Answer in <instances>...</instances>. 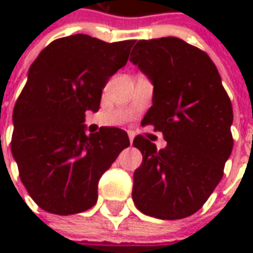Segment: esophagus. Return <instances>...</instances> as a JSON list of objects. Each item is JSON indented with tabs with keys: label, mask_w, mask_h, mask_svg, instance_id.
Segmentation results:
<instances>
[{
	"label": "esophagus",
	"mask_w": 253,
	"mask_h": 253,
	"mask_svg": "<svg viewBox=\"0 0 253 253\" xmlns=\"http://www.w3.org/2000/svg\"><path fill=\"white\" fill-rule=\"evenodd\" d=\"M127 134H128V139H130V143L133 142V137H134V133L133 131H127Z\"/></svg>",
	"instance_id": "1"
}]
</instances>
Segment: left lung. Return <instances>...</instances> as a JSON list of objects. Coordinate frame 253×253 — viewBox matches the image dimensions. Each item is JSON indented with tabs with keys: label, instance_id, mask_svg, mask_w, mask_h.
Masks as SVG:
<instances>
[{
	"label": "left lung",
	"instance_id": "8db88e82",
	"mask_svg": "<svg viewBox=\"0 0 253 253\" xmlns=\"http://www.w3.org/2000/svg\"><path fill=\"white\" fill-rule=\"evenodd\" d=\"M130 61L154 83L142 125H152L167 140L158 151L145 136L134 137L143 160L133 176V202L149 217H189L224 173L233 149L231 101L208 54L183 39L137 41Z\"/></svg>",
	"mask_w": 253,
	"mask_h": 253
}]
</instances>
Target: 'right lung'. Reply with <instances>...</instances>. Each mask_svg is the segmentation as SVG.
<instances>
[{
    "instance_id": "obj_1",
    "label": "right lung",
    "mask_w": 253,
    "mask_h": 253,
    "mask_svg": "<svg viewBox=\"0 0 253 253\" xmlns=\"http://www.w3.org/2000/svg\"><path fill=\"white\" fill-rule=\"evenodd\" d=\"M133 43L79 33L52 41L32 63L13 111L11 152L42 210L70 215L92 208L101 176L130 145L119 127L86 134L83 122L87 110H99L105 83L126 66Z\"/></svg>"
}]
</instances>
